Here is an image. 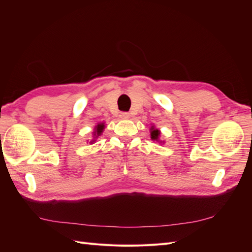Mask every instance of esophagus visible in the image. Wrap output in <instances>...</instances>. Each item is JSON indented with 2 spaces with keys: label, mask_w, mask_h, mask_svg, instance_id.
Instances as JSON below:
<instances>
[{
  "label": "esophagus",
  "mask_w": 252,
  "mask_h": 252,
  "mask_svg": "<svg viewBox=\"0 0 252 252\" xmlns=\"http://www.w3.org/2000/svg\"><path fill=\"white\" fill-rule=\"evenodd\" d=\"M120 118L122 120H129V119H130V114H129L128 112H122L120 114Z\"/></svg>",
  "instance_id": "1"
}]
</instances>
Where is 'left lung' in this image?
I'll return each instance as SVG.
<instances>
[{
  "label": "left lung",
  "instance_id": "1",
  "mask_svg": "<svg viewBox=\"0 0 252 252\" xmlns=\"http://www.w3.org/2000/svg\"><path fill=\"white\" fill-rule=\"evenodd\" d=\"M149 130H150V138H151V140H152V141L158 142L159 144L164 143V141H161V140H159V136H161V131H159L158 129H157L155 125H151V127H150Z\"/></svg>",
  "mask_w": 252,
  "mask_h": 252
}]
</instances>
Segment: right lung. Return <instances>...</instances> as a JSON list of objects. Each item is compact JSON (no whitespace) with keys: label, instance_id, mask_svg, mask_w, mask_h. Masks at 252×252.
<instances>
[{"label":"right lung","instance_id":"1","mask_svg":"<svg viewBox=\"0 0 252 252\" xmlns=\"http://www.w3.org/2000/svg\"><path fill=\"white\" fill-rule=\"evenodd\" d=\"M105 127H106V125H105L104 122H103V123H98L97 125L94 126V131H93V140H90V142H89L90 144H94L96 141V139L98 138V136L102 135Z\"/></svg>","mask_w":252,"mask_h":252}]
</instances>
